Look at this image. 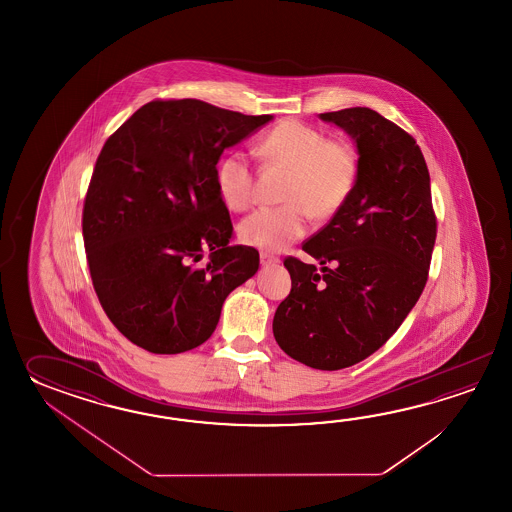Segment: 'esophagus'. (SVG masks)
<instances>
[{
    "label": "esophagus",
    "mask_w": 512,
    "mask_h": 512,
    "mask_svg": "<svg viewBox=\"0 0 512 512\" xmlns=\"http://www.w3.org/2000/svg\"><path fill=\"white\" fill-rule=\"evenodd\" d=\"M260 261L261 265H274V263L280 261V258L274 256L271 252H260Z\"/></svg>",
    "instance_id": "esophagus-1"
}]
</instances>
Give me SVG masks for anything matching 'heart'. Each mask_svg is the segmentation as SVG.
<instances>
[{
  "mask_svg": "<svg viewBox=\"0 0 512 512\" xmlns=\"http://www.w3.org/2000/svg\"><path fill=\"white\" fill-rule=\"evenodd\" d=\"M261 157L289 172L283 185V207L260 208L240 223V240L261 251H283L302 238L309 214L316 219L335 216L346 205L359 175L355 148L300 120H283L260 144ZM219 196L232 210H247L256 196L251 159L230 152L216 170Z\"/></svg>",
  "mask_w": 512,
  "mask_h": 512,
  "instance_id": "b5f03b06",
  "label": "heart"
}]
</instances>
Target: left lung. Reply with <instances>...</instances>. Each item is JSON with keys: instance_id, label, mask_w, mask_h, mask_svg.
Returning a JSON list of instances; mask_svg holds the SVG:
<instances>
[{"instance_id": "left-lung-1", "label": "left lung", "mask_w": 512, "mask_h": 512, "mask_svg": "<svg viewBox=\"0 0 512 512\" xmlns=\"http://www.w3.org/2000/svg\"><path fill=\"white\" fill-rule=\"evenodd\" d=\"M357 142L346 205L304 241L315 265L287 256L291 293L278 305V346L315 370L349 368L382 348L425 289L437 219L415 139L370 108L320 113Z\"/></svg>"}]
</instances>
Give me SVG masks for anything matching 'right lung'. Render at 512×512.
I'll return each mask as SVG.
<instances>
[{
	"mask_svg": "<svg viewBox=\"0 0 512 512\" xmlns=\"http://www.w3.org/2000/svg\"><path fill=\"white\" fill-rule=\"evenodd\" d=\"M271 119L159 98L104 144L82 212L87 267L102 309L135 346L157 355L201 346L230 291L258 271L256 249L229 245L216 164Z\"/></svg>",
	"mask_w": 512,
	"mask_h": 512,
	"instance_id": "add662e5",
	"label": "right lung"
}]
</instances>
